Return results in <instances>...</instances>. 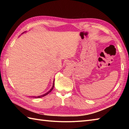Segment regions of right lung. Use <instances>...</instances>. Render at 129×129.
<instances>
[{
	"instance_id": "right-lung-1",
	"label": "right lung",
	"mask_w": 129,
	"mask_h": 129,
	"mask_svg": "<svg viewBox=\"0 0 129 129\" xmlns=\"http://www.w3.org/2000/svg\"><path fill=\"white\" fill-rule=\"evenodd\" d=\"M24 33H23V34ZM54 80H54V81H53V86H52V87H51V88L50 89V90H49V91H48L47 92H46L45 94H43V95H40V96H31L32 98H42V97H43V96H46V95H48V94H49V93H50L51 91H52V90L53 89V88H54Z\"/></svg>"
}]
</instances>
